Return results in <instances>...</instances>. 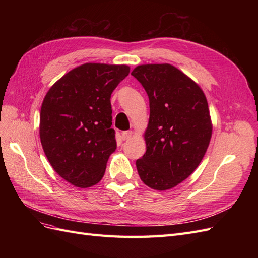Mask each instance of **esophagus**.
<instances>
[{"label":"esophagus","instance_id":"obj_1","mask_svg":"<svg viewBox=\"0 0 258 258\" xmlns=\"http://www.w3.org/2000/svg\"><path fill=\"white\" fill-rule=\"evenodd\" d=\"M122 140L123 141H127V140H130L132 137H134V132L132 131H123L121 134Z\"/></svg>","mask_w":258,"mask_h":258}]
</instances>
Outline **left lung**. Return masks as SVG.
<instances>
[{"mask_svg": "<svg viewBox=\"0 0 258 258\" xmlns=\"http://www.w3.org/2000/svg\"><path fill=\"white\" fill-rule=\"evenodd\" d=\"M131 75L150 99L146 152L137 160L143 183L156 190L182 183L199 166L212 136L204 91L169 63L138 66Z\"/></svg>", "mask_w": 258, "mask_h": 258, "instance_id": "8db88e82", "label": "left lung"}]
</instances>
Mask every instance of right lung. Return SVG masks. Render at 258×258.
Listing matches in <instances>:
<instances>
[{
  "label": "right lung",
  "instance_id": "add662e5",
  "mask_svg": "<svg viewBox=\"0 0 258 258\" xmlns=\"http://www.w3.org/2000/svg\"><path fill=\"white\" fill-rule=\"evenodd\" d=\"M130 72L128 66L85 63L71 70L46 93L40 138L53 170L86 188L103 177L116 150L111 95Z\"/></svg>",
  "mask_w": 258,
  "mask_h": 258
}]
</instances>
